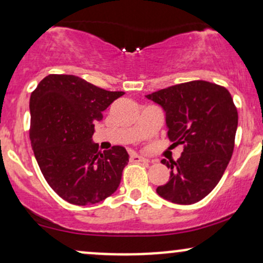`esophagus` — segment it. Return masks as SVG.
<instances>
[{
  "instance_id": "esophagus-1",
  "label": "esophagus",
  "mask_w": 263,
  "mask_h": 263,
  "mask_svg": "<svg viewBox=\"0 0 263 263\" xmlns=\"http://www.w3.org/2000/svg\"><path fill=\"white\" fill-rule=\"evenodd\" d=\"M130 160L133 163H146L147 159L144 158V156L135 154V153H130Z\"/></svg>"
}]
</instances>
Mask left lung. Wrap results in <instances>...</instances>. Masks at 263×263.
I'll return each mask as SVG.
<instances>
[{"instance_id": "obj_1", "label": "left lung", "mask_w": 263, "mask_h": 263, "mask_svg": "<svg viewBox=\"0 0 263 263\" xmlns=\"http://www.w3.org/2000/svg\"><path fill=\"white\" fill-rule=\"evenodd\" d=\"M146 98L164 108L173 145H184L176 161L161 160L171 173L156 193L179 205L200 201L219 184L234 153L238 114L231 94L222 85L191 81Z\"/></svg>"}]
</instances>
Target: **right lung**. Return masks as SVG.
Returning <instances> with one entry per match:
<instances>
[{"mask_svg": "<svg viewBox=\"0 0 263 263\" xmlns=\"http://www.w3.org/2000/svg\"><path fill=\"white\" fill-rule=\"evenodd\" d=\"M124 92H109L70 74H49L31 94L29 140L44 179L78 206L110 196L129 161L125 147L99 152L94 124Z\"/></svg>", "mask_w": 263, "mask_h": 263, "instance_id": "add662e5", "label": "right lung"}]
</instances>
